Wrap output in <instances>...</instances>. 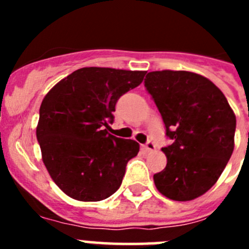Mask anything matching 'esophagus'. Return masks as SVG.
Wrapping results in <instances>:
<instances>
[{
	"instance_id": "1",
	"label": "esophagus",
	"mask_w": 249,
	"mask_h": 249,
	"mask_svg": "<svg viewBox=\"0 0 249 249\" xmlns=\"http://www.w3.org/2000/svg\"><path fill=\"white\" fill-rule=\"evenodd\" d=\"M143 149L146 152H153L156 151V144L153 143V142H151V141H148V142L143 146Z\"/></svg>"
}]
</instances>
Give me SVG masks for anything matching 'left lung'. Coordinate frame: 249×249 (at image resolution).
<instances>
[{"label":"left lung","mask_w":249,"mask_h":249,"mask_svg":"<svg viewBox=\"0 0 249 249\" xmlns=\"http://www.w3.org/2000/svg\"><path fill=\"white\" fill-rule=\"evenodd\" d=\"M144 86L173 142L163 147L167 166L153 176L173 201H192L217 182L234 148L236 116L221 89L188 71H153Z\"/></svg>","instance_id":"obj_1"}]
</instances>
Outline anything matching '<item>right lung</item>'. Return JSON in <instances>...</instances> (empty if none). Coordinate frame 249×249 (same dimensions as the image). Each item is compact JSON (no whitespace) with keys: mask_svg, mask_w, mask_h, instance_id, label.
Instances as JSON below:
<instances>
[{"mask_svg":"<svg viewBox=\"0 0 249 249\" xmlns=\"http://www.w3.org/2000/svg\"><path fill=\"white\" fill-rule=\"evenodd\" d=\"M146 71L83 67L50 89L36 128L42 160L68 197L83 202L108 198L120 188L140 144L108 133L116 103L140 86Z\"/></svg>","mask_w":249,"mask_h":249,"instance_id":"1","label":"right lung"}]
</instances>
